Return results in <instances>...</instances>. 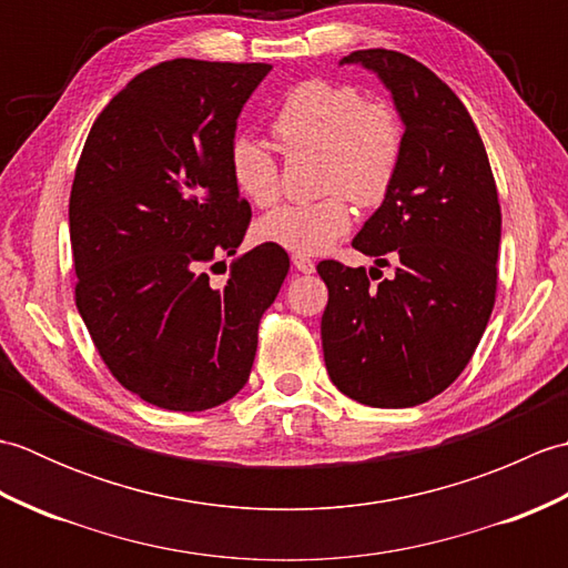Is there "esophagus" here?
I'll return each instance as SVG.
<instances>
[{"mask_svg": "<svg viewBox=\"0 0 568 568\" xmlns=\"http://www.w3.org/2000/svg\"><path fill=\"white\" fill-rule=\"evenodd\" d=\"M293 265L300 273H315V261L310 256H303V253H293Z\"/></svg>", "mask_w": 568, "mask_h": 568, "instance_id": "1", "label": "esophagus"}]
</instances>
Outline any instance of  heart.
I'll use <instances>...</instances> for the list:
<instances>
[{"label": "heart", "instance_id": "b5f03b06", "mask_svg": "<svg viewBox=\"0 0 568 568\" xmlns=\"http://www.w3.org/2000/svg\"><path fill=\"white\" fill-rule=\"evenodd\" d=\"M285 153L320 151L317 202L283 204L256 224V239L285 251L322 253L352 229V210L376 207L388 195L403 159L405 129L388 102L364 100L354 84L305 80L285 92L271 122ZM229 173L248 202L265 207L281 195V165L263 141L239 134L229 146Z\"/></svg>", "mask_w": 568, "mask_h": 568}]
</instances>
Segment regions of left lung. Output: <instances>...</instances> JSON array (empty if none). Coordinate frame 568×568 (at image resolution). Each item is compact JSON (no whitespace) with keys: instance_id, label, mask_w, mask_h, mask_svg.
Listing matches in <instances>:
<instances>
[{"instance_id":"left-lung-1","label":"left lung","mask_w":568,"mask_h":568,"mask_svg":"<svg viewBox=\"0 0 568 568\" xmlns=\"http://www.w3.org/2000/svg\"><path fill=\"white\" fill-rule=\"evenodd\" d=\"M373 70L405 124L403 159L354 239L378 268L322 261V348L332 383L371 407H413L449 388L486 332L498 287L500 202L464 102L415 58L385 48L342 60ZM378 280V284H373Z\"/></svg>"}]
</instances>
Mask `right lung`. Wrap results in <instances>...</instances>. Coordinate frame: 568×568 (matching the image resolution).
<instances>
[{"label":"right lung","mask_w":568,"mask_h":568,"mask_svg":"<svg viewBox=\"0 0 568 568\" xmlns=\"http://www.w3.org/2000/svg\"><path fill=\"white\" fill-rule=\"evenodd\" d=\"M265 63L175 58L143 70L94 119L70 190L75 305L126 390L155 407L202 413L248 381L258 324L291 268L261 244L229 265L251 207L229 146Z\"/></svg>","instance_id":"right-lung-1"}]
</instances>
